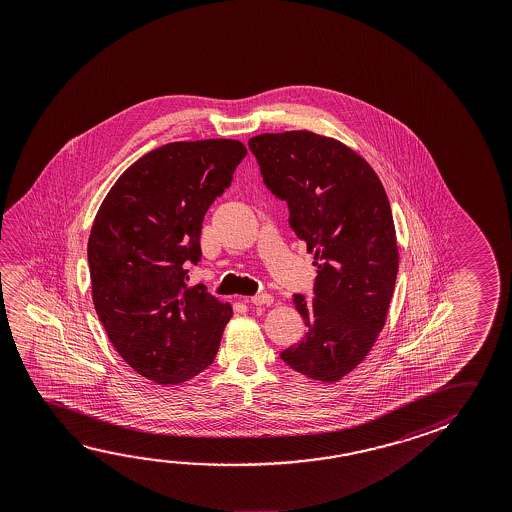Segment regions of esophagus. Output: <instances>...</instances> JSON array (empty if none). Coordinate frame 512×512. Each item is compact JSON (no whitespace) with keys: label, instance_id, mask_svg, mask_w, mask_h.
<instances>
[{"label":"esophagus","instance_id":"esophagus-1","mask_svg":"<svg viewBox=\"0 0 512 512\" xmlns=\"http://www.w3.org/2000/svg\"><path fill=\"white\" fill-rule=\"evenodd\" d=\"M246 302L253 303V305H271L273 296L268 293H259L252 296V298H246Z\"/></svg>","mask_w":512,"mask_h":512}]
</instances>
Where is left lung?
I'll use <instances>...</instances> for the list:
<instances>
[{"mask_svg":"<svg viewBox=\"0 0 512 512\" xmlns=\"http://www.w3.org/2000/svg\"><path fill=\"white\" fill-rule=\"evenodd\" d=\"M248 146L318 268L312 298L293 296L307 332L280 359L336 382L364 361L386 323L398 273L386 191L366 160L330 137L296 130L257 135Z\"/></svg>","mask_w":512,"mask_h":512,"instance_id":"8db88e82","label":"left lung"}]
</instances>
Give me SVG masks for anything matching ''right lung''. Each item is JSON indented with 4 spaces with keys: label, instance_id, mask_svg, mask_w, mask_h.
Listing matches in <instances>:
<instances>
[{
    "label": "right lung",
    "instance_id": "add662e5",
    "mask_svg": "<svg viewBox=\"0 0 512 512\" xmlns=\"http://www.w3.org/2000/svg\"><path fill=\"white\" fill-rule=\"evenodd\" d=\"M246 148L232 139L169 143L119 176L87 244L94 309L130 368L180 384L216 359L232 307L187 285L202 259V223Z\"/></svg>",
    "mask_w": 512,
    "mask_h": 512
}]
</instances>
